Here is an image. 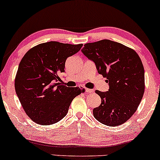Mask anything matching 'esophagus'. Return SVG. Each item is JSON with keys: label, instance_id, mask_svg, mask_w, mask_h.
<instances>
[{"label": "esophagus", "instance_id": "obj_1", "mask_svg": "<svg viewBox=\"0 0 160 160\" xmlns=\"http://www.w3.org/2000/svg\"><path fill=\"white\" fill-rule=\"evenodd\" d=\"M85 91H86V92H87V93H94V90L89 89V88L85 89Z\"/></svg>", "mask_w": 160, "mask_h": 160}]
</instances>
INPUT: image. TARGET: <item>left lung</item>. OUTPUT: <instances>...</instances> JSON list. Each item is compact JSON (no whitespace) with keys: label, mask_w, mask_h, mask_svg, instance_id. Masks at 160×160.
<instances>
[{"label":"left lung","mask_w":160,"mask_h":160,"mask_svg":"<svg viewBox=\"0 0 160 160\" xmlns=\"http://www.w3.org/2000/svg\"><path fill=\"white\" fill-rule=\"evenodd\" d=\"M84 46L83 54L94 62L98 73L109 84L106 92L95 91L101 103L93 109L94 118L107 126L122 125L136 112L144 93L141 58L134 50L107 39Z\"/></svg>","instance_id":"obj_1"}]
</instances>
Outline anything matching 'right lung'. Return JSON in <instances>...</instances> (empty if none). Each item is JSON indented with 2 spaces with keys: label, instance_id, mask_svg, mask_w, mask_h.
Masks as SVG:
<instances>
[{
  "label": "right lung",
  "instance_id": "obj_1",
  "mask_svg": "<svg viewBox=\"0 0 160 160\" xmlns=\"http://www.w3.org/2000/svg\"><path fill=\"white\" fill-rule=\"evenodd\" d=\"M82 46L49 41L34 47L22 57L15 90L32 121L42 125L58 122L66 116L72 100L85 91L82 88H69L58 82L59 74L65 72L66 59Z\"/></svg>",
  "mask_w": 160,
  "mask_h": 160
}]
</instances>
